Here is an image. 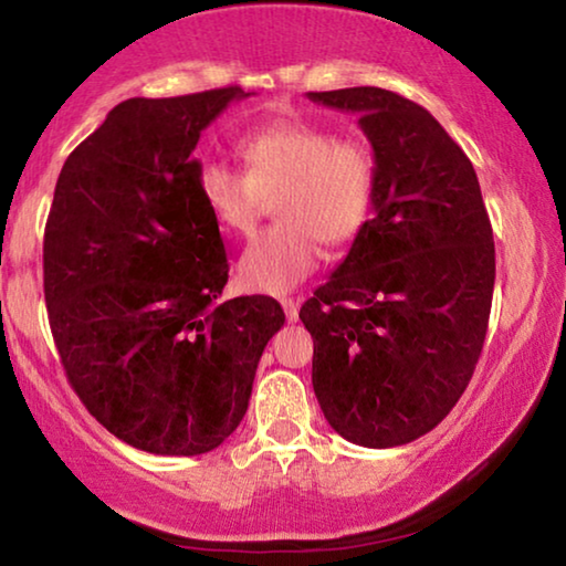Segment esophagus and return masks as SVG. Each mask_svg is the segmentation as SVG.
Segmentation results:
<instances>
[{"instance_id": "1", "label": "esophagus", "mask_w": 566, "mask_h": 566, "mask_svg": "<svg viewBox=\"0 0 566 566\" xmlns=\"http://www.w3.org/2000/svg\"><path fill=\"white\" fill-rule=\"evenodd\" d=\"M281 304H283L285 319H289V322H296V319H298V301H293V298H283Z\"/></svg>"}]
</instances>
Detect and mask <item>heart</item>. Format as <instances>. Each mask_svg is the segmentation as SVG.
Instances as JSON below:
<instances>
[{
	"instance_id": "obj_1",
	"label": "heart",
	"mask_w": 566,
	"mask_h": 566,
	"mask_svg": "<svg viewBox=\"0 0 566 566\" xmlns=\"http://www.w3.org/2000/svg\"><path fill=\"white\" fill-rule=\"evenodd\" d=\"M247 175L219 161L198 172V192L216 227L244 237L265 200L277 227L254 237L237 275L247 291L289 293L314 273L322 239L345 244L366 227L376 190L374 154L358 138H335L306 120L268 123L239 142Z\"/></svg>"
}]
</instances>
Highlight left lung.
Returning a JSON list of instances; mask_svg holds the SVG:
<instances>
[{
	"instance_id": "obj_1",
	"label": "left lung",
	"mask_w": 566,
	"mask_h": 566,
	"mask_svg": "<svg viewBox=\"0 0 566 566\" xmlns=\"http://www.w3.org/2000/svg\"><path fill=\"white\" fill-rule=\"evenodd\" d=\"M306 97L358 115L376 161L370 219L298 314L314 337V394L350 443H412L455 407L482 355L494 291L482 190L412 99L381 87Z\"/></svg>"
}]
</instances>
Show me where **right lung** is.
<instances>
[{
    "label": "right lung",
    "mask_w": 566,
    "mask_h": 566,
    "mask_svg": "<svg viewBox=\"0 0 566 566\" xmlns=\"http://www.w3.org/2000/svg\"><path fill=\"white\" fill-rule=\"evenodd\" d=\"M242 87L130 97L69 154L43 239V291L66 378L95 420L157 455H200L242 422L285 314L216 304L229 281L198 192L200 130Z\"/></svg>",
    "instance_id": "right-lung-1"
}]
</instances>
